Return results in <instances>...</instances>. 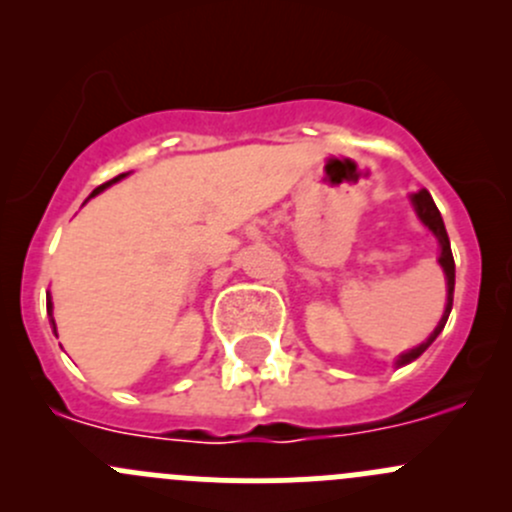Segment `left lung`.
I'll return each instance as SVG.
<instances>
[{"instance_id": "left-lung-1", "label": "left lung", "mask_w": 512, "mask_h": 512, "mask_svg": "<svg viewBox=\"0 0 512 512\" xmlns=\"http://www.w3.org/2000/svg\"><path fill=\"white\" fill-rule=\"evenodd\" d=\"M409 200H411V205H414V210H416V218L421 220L423 227H428V230L433 232V237L438 240V247H441V255H438V265L443 267V275H446V309H443L441 322H438L436 329L428 334L426 342H421L418 347L396 356V361H394L396 366L411 364V361H416L418 356L426 352V349L431 347L433 342H436V337L443 332V327H446V322H448V314H451V309H453V287H456V265H453L451 240H448L446 225H443V218H441V213H438L436 203H433L431 193H428L426 188H421L418 193H411Z\"/></svg>"}]
</instances>
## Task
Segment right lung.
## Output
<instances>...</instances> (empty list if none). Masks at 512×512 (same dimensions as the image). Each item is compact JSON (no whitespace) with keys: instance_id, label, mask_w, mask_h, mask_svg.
<instances>
[{"instance_id":"1","label":"right lung","mask_w":512,"mask_h":512,"mask_svg":"<svg viewBox=\"0 0 512 512\" xmlns=\"http://www.w3.org/2000/svg\"><path fill=\"white\" fill-rule=\"evenodd\" d=\"M126 175H128V173H121V175H116V178H113V180H108V183L98 185V188L94 190V193H91V198H94V195H98V193H103V190H106V188H108V185H113V183H118V180H123V178H126ZM46 312H49V319H51V327H54V334H56V322H54V314H51V312H54V304H51V297H49V299H46Z\"/></svg>"}]
</instances>
